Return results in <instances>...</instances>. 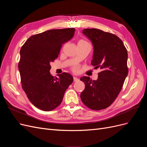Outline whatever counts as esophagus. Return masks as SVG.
<instances>
[{"label": "esophagus", "instance_id": "obj_1", "mask_svg": "<svg viewBox=\"0 0 147 147\" xmlns=\"http://www.w3.org/2000/svg\"><path fill=\"white\" fill-rule=\"evenodd\" d=\"M78 80H79V79H78V78L75 77H74V82H77V81H78Z\"/></svg>", "mask_w": 147, "mask_h": 147}]
</instances>
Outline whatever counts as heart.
Wrapping results in <instances>:
<instances>
[{
	"label": "heart",
	"instance_id": "b5f03b06",
	"mask_svg": "<svg viewBox=\"0 0 147 147\" xmlns=\"http://www.w3.org/2000/svg\"><path fill=\"white\" fill-rule=\"evenodd\" d=\"M78 43H87L88 42H86V41L83 40H80V41L78 42ZM73 70H74V72H78V70L77 67H74L73 68Z\"/></svg>",
	"mask_w": 147,
	"mask_h": 147
}]
</instances>
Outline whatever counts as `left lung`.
<instances>
[{
	"label": "left lung",
	"instance_id": "1",
	"mask_svg": "<svg viewBox=\"0 0 147 147\" xmlns=\"http://www.w3.org/2000/svg\"><path fill=\"white\" fill-rule=\"evenodd\" d=\"M82 33L94 47L91 64L102 71L96 80L85 76L80 78L85 84L81 99L92 110L105 109L116 99L127 75V50L114 34L97 29H85Z\"/></svg>",
	"mask_w": 147,
	"mask_h": 147
}]
</instances>
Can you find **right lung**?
I'll return each instance as SVG.
<instances>
[{"label":"right lung","instance_id":"add662e5","mask_svg":"<svg viewBox=\"0 0 147 147\" xmlns=\"http://www.w3.org/2000/svg\"><path fill=\"white\" fill-rule=\"evenodd\" d=\"M74 28L48 30L29 37L20 50L18 69L22 88L37 108L51 111L59 106L73 77L64 72L51 75L50 63L59 54L63 44L75 34Z\"/></svg>","mask_w":147,"mask_h":147}]
</instances>
